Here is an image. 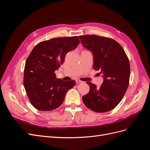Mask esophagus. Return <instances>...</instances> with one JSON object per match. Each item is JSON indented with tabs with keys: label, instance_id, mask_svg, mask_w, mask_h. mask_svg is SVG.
Instances as JSON below:
<instances>
[{
	"label": "esophagus",
	"instance_id": "esophagus-1",
	"mask_svg": "<svg viewBox=\"0 0 150 150\" xmlns=\"http://www.w3.org/2000/svg\"><path fill=\"white\" fill-rule=\"evenodd\" d=\"M76 83H82L83 81H81L79 79H77V80H76Z\"/></svg>",
	"mask_w": 150,
	"mask_h": 150
}]
</instances>
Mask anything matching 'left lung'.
Listing matches in <instances>:
<instances>
[{"label":"left lung","mask_w":150,"mask_h":150,"mask_svg":"<svg viewBox=\"0 0 150 150\" xmlns=\"http://www.w3.org/2000/svg\"><path fill=\"white\" fill-rule=\"evenodd\" d=\"M83 46L93 54L94 70H99L104 81L99 88L91 82L89 93L83 96L85 106L94 112H105L120 103L128 89L130 66L123 48L116 40L96 35L79 36Z\"/></svg>","instance_id":"left-lung-1"}]
</instances>
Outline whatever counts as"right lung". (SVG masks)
I'll use <instances>...</instances> for the list:
<instances>
[{
	"instance_id": "1",
	"label": "right lung",
	"mask_w": 150,
	"mask_h": 150,
	"mask_svg": "<svg viewBox=\"0 0 150 150\" xmlns=\"http://www.w3.org/2000/svg\"><path fill=\"white\" fill-rule=\"evenodd\" d=\"M78 36L44 40L33 48L25 61L23 84L30 103L35 109L49 111L59 107L75 81L57 79L55 71L66 54L79 44Z\"/></svg>"
}]
</instances>
